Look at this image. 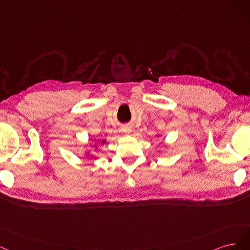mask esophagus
Returning a JSON list of instances; mask_svg holds the SVG:
<instances>
[{"label": "esophagus", "mask_w": 250, "mask_h": 250, "mask_svg": "<svg viewBox=\"0 0 250 250\" xmlns=\"http://www.w3.org/2000/svg\"><path fill=\"white\" fill-rule=\"evenodd\" d=\"M122 130H123V132L125 133V134H130V133L132 132L131 126H124V127L122 128Z\"/></svg>", "instance_id": "esophagus-1"}]
</instances>
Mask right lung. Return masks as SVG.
<instances>
[{
	"label": "right lung",
	"instance_id": "right-lung-1",
	"mask_svg": "<svg viewBox=\"0 0 250 250\" xmlns=\"http://www.w3.org/2000/svg\"><path fill=\"white\" fill-rule=\"evenodd\" d=\"M104 140H103V141H102V143H104Z\"/></svg>",
	"mask_w": 250,
	"mask_h": 250
}]
</instances>
